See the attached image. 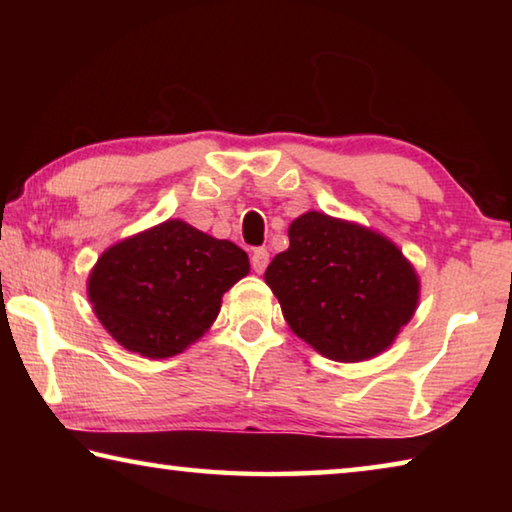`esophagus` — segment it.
<instances>
[{
    "label": "esophagus",
    "mask_w": 512,
    "mask_h": 512,
    "mask_svg": "<svg viewBox=\"0 0 512 512\" xmlns=\"http://www.w3.org/2000/svg\"><path fill=\"white\" fill-rule=\"evenodd\" d=\"M250 264H253L255 273H264L266 266H268V250L266 248H255L253 253H250Z\"/></svg>",
    "instance_id": "esophagus-1"
}]
</instances>
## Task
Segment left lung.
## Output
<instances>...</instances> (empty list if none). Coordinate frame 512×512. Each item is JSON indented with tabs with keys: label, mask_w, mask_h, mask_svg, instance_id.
Wrapping results in <instances>:
<instances>
[{
	"label": "left lung",
	"mask_w": 512,
	"mask_h": 512,
	"mask_svg": "<svg viewBox=\"0 0 512 512\" xmlns=\"http://www.w3.org/2000/svg\"><path fill=\"white\" fill-rule=\"evenodd\" d=\"M264 277L293 332L334 361L384 352L418 305V275L397 246L320 212L291 223Z\"/></svg>",
	"instance_id": "left-lung-1"
}]
</instances>
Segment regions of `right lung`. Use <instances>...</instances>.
I'll use <instances>...</instances> for the list:
<instances>
[{"label": "right lung", "mask_w": 512, "mask_h": 512, "mask_svg": "<svg viewBox=\"0 0 512 512\" xmlns=\"http://www.w3.org/2000/svg\"><path fill=\"white\" fill-rule=\"evenodd\" d=\"M248 268V255L232 241L173 219L108 248L92 268L88 296L112 339L164 359L203 336L221 296Z\"/></svg>", "instance_id": "right-lung-1"}]
</instances>
